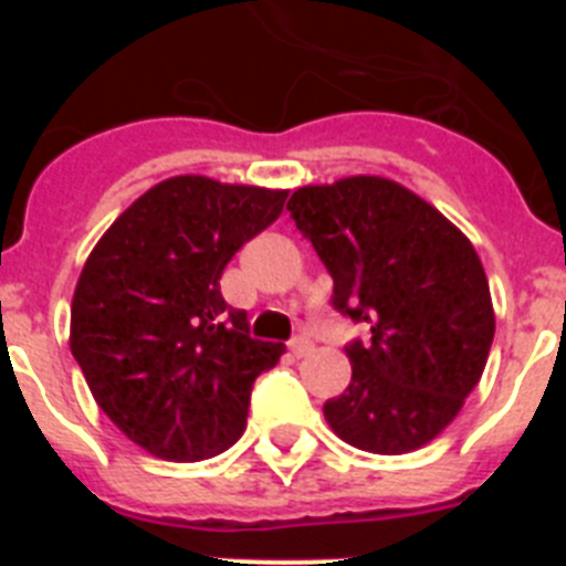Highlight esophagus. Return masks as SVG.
Returning a JSON list of instances; mask_svg holds the SVG:
<instances>
[{"mask_svg":"<svg viewBox=\"0 0 566 566\" xmlns=\"http://www.w3.org/2000/svg\"><path fill=\"white\" fill-rule=\"evenodd\" d=\"M289 348H292L294 357H306V354L314 352V343L308 337H294L292 343H289Z\"/></svg>","mask_w":566,"mask_h":566,"instance_id":"1","label":"esophagus"}]
</instances>
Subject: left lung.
I'll list each match as a JSON object with an SVG mask.
<instances>
[{
  "mask_svg": "<svg viewBox=\"0 0 566 566\" xmlns=\"http://www.w3.org/2000/svg\"><path fill=\"white\" fill-rule=\"evenodd\" d=\"M292 221L334 280L332 306L371 328L352 339V385L323 405L359 451H417L476 388L496 332L476 249L411 189L354 175L289 198Z\"/></svg>",
  "mask_w": 566,
  "mask_h": 566,
  "instance_id": "1",
  "label": "left lung"
}]
</instances>
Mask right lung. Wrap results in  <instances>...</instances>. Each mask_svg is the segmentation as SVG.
<instances>
[{
    "instance_id": "right-lung-1",
    "label": "right lung",
    "mask_w": 566,
    "mask_h": 566,
    "mask_svg": "<svg viewBox=\"0 0 566 566\" xmlns=\"http://www.w3.org/2000/svg\"><path fill=\"white\" fill-rule=\"evenodd\" d=\"M283 189L178 175L115 218L90 252L70 306V352L98 408L144 451L198 462L247 428L254 379L286 345L249 334L221 274L272 227Z\"/></svg>"
}]
</instances>
